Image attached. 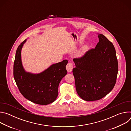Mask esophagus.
I'll return each mask as SVG.
<instances>
[{"label": "esophagus", "mask_w": 131, "mask_h": 131, "mask_svg": "<svg viewBox=\"0 0 131 131\" xmlns=\"http://www.w3.org/2000/svg\"><path fill=\"white\" fill-rule=\"evenodd\" d=\"M66 69L68 72H71L73 68L72 64L71 63H68L67 64V65H66Z\"/></svg>", "instance_id": "1"}]
</instances>
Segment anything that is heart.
<instances>
[{"label":"heart","instance_id":"1","mask_svg":"<svg viewBox=\"0 0 131 131\" xmlns=\"http://www.w3.org/2000/svg\"><path fill=\"white\" fill-rule=\"evenodd\" d=\"M84 50V48H82L80 50H79L77 52V53H76V56H77V57H79V56H80L81 55V54L82 53V52H83Z\"/></svg>","mask_w":131,"mask_h":131}]
</instances>
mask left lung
I'll list each match as a JSON object with an SVG mask.
<instances>
[{
    "label": "left lung",
    "mask_w": 131,
    "mask_h": 131,
    "mask_svg": "<svg viewBox=\"0 0 131 131\" xmlns=\"http://www.w3.org/2000/svg\"><path fill=\"white\" fill-rule=\"evenodd\" d=\"M99 42L79 59H74L72 70L78 95L86 101L99 100L113 89L116 82L118 64L115 48L103 34Z\"/></svg>",
    "instance_id": "obj_1"
}]
</instances>
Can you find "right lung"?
I'll list each match as a JSON object with an SVG mask.
<instances>
[{
  "label": "right lung",
  "instance_id": "obj_1",
  "mask_svg": "<svg viewBox=\"0 0 131 131\" xmlns=\"http://www.w3.org/2000/svg\"><path fill=\"white\" fill-rule=\"evenodd\" d=\"M26 40L19 45L16 51L13 66L15 81L25 99L39 105L51 104L57 99L59 83L67 73L68 61L53 64L38 73L26 71L22 62L21 51Z\"/></svg>",
  "mask_w": 131,
  "mask_h": 131
}]
</instances>
